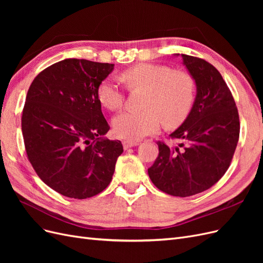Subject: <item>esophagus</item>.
<instances>
[{
	"label": "esophagus",
	"mask_w": 263,
	"mask_h": 263,
	"mask_svg": "<svg viewBox=\"0 0 263 263\" xmlns=\"http://www.w3.org/2000/svg\"><path fill=\"white\" fill-rule=\"evenodd\" d=\"M138 145H139L138 141H129V140H124L123 141V146H124L125 149H128V148L138 146Z\"/></svg>",
	"instance_id": "34e87169"
}]
</instances>
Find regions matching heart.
<instances>
[{
  "label": "heart",
  "mask_w": 263,
  "mask_h": 263,
  "mask_svg": "<svg viewBox=\"0 0 263 263\" xmlns=\"http://www.w3.org/2000/svg\"><path fill=\"white\" fill-rule=\"evenodd\" d=\"M123 80L130 89H146L141 112H123L113 118V130L118 138L139 140L156 134L163 122L177 127L185 121L195 98V81L186 71H173L157 63H139L124 71ZM99 102L109 110L119 109L125 94L113 78H105L97 89Z\"/></svg>",
  "instance_id": "1"
}]
</instances>
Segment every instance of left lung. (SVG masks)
<instances>
[{
  "label": "left lung",
  "mask_w": 263,
  "mask_h": 263,
  "mask_svg": "<svg viewBox=\"0 0 263 263\" xmlns=\"http://www.w3.org/2000/svg\"><path fill=\"white\" fill-rule=\"evenodd\" d=\"M181 57L195 81L196 97L185 121L170 135L181 144L169 148L158 141L159 155L148 174L162 192L186 197L210 189L224 176L239 139L240 124L232 92L218 70L204 59Z\"/></svg>",
  "instance_id": "obj_1"
}]
</instances>
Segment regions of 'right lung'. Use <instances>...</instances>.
Returning a JSON list of instances; mask_svg holds the SVG:
<instances>
[{"mask_svg":"<svg viewBox=\"0 0 263 263\" xmlns=\"http://www.w3.org/2000/svg\"><path fill=\"white\" fill-rule=\"evenodd\" d=\"M113 63L65 59L46 68L31 82L22 115L28 160L47 185L83 200L112 181L119 140L104 137L109 126L97 89Z\"/></svg>","mask_w":263,"mask_h":263,"instance_id":"obj_1","label":"right lung"}]
</instances>
